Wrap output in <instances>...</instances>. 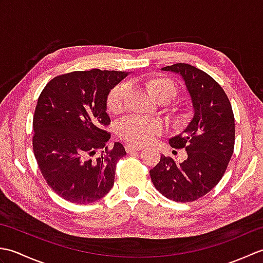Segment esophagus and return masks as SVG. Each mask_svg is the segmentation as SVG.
<instances>
[{
	"mask_svg": "<svg viewBox=\"0 0 263 263\" xmlns=\"http://www.w3.org/2000/svg\"><path fill=\"white\" fill-rule=\"evenodd\" d=\"M143 149V147H139V146H133V144H126L125 150L126 153H133V152H139V150Z\"/></svg>",
	"mask_w": 263,
	"mask_h": 263,
	"instance_id": "1",
	"label": "esophagus"
}]
</instances>
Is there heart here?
<instances>
[{
  "mask_svg": "<svg viewBox=\"0 0 263 263\" xmlns=\"http://www.w3.org/2000/svg\"><path fill=\"white\" fill-rule=\"evenodd\" d=\"M139 86L143 88L156 102L167 103L174 99L178 88L172 79L164 76H150L143 78L139 82ZM126 96V86L119 83L109 90L106 98V106L109 113L119 114L124 108V100ZM160 124L156 121L143 120L137 116H128L117 123L116 132L119 137L125 141L143 146L150 142L160 132Z\"/></svg>",
  "mask_w": 263,
  "mask_h": 263,
  "instance_id": "b5f03b06",
  "label": "heart"
}]
</instances>
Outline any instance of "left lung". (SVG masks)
<instances>
[{"mask_svg":"<svg viewBox=\"0 0 263 263\" xmlns=\"http://www.w3.org/2000/svg\"><path fill=\"white\" fill-rule=\"evenodd\" d=\"M163 70L182 76L194 115L181 135L170 139L173 148L186 150L187 158L176 164L173 158L160 156L150 177L167 199L192 202L210 192L224 176L234 153L235 120L224 89L204 71L185 63Z\"/></svg>","mask_w":263,"mask_h":263,"instance_id":"8db88e82","label":"left lung"}]
</instances>
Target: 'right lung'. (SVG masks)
Masks as SVG:
<instances>
[{"instance_id":"add662e5","label":"right lung","mask_w":263,"mask_h":263,"mask_svg":"<svg viewBox=\"0 0 263 263\" xmlns=\"http://www.w3.org/2000/svg\"><path fill=\"white\" fill-rule=\"evenodd\" d=\"M122 71H74L53 78L38 97L32 149L48 186L72 203L102 199L114 185L125 149L108 148L110 119L106 98L127 76ZM97 151L101 155L93 157Z\"/></svg>"}]
</instances>
